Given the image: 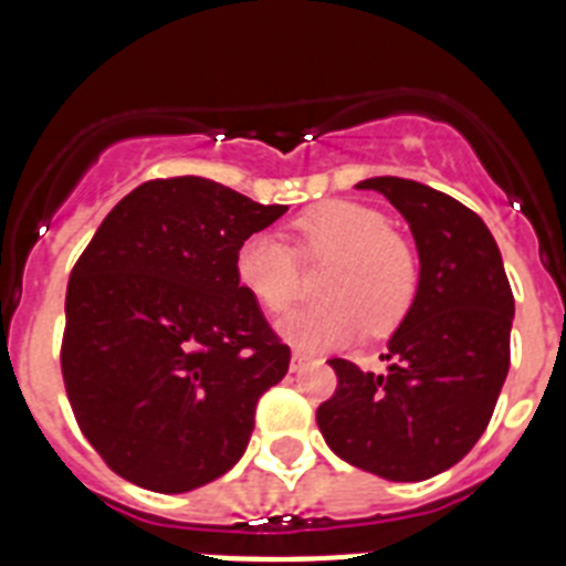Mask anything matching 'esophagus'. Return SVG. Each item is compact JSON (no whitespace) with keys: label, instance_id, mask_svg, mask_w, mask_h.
Returning a JSON list of instances; mask_svg holds the SVG:
<instances>
[{"label":"esophagus","instance_id":"34e87169","mask_svg":"<svg viewBox=\"0 0 566 566\" xmlns=\"http://www.w3.org/2000/svg\"><path fill=\"white\" fill-rule=\"evenodd\" d=\"M306 363H308V354H303V352L292 354V371H300V368H303Z\"/></svg>","mask_w":566,"mask_h":566}]
</instances>
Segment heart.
Wrapping results in <instances>:
<instances>
[{
    "instance_id": "heart-1",
    "label": "heart",
    "mask_w": 566,
    "mask_h": 566,
    "mask_svg": "<svg viewBox=\"0 0 566 566\" xmlns=\"http://www.w3.org/2000/svg\"><path fill=\"white\" fill-rule=\"evenodd\" d=\"M326 260L317 277L323 300L280 323V334L303 352L352 343L368 328L382 337L408 317L419 292L411 243L388 229L385 214L357 201H326L292 221V249L274 234L240 240L232 274L260 312L283 314L297 297V266Z\"/></svg>"
}]
</instances>
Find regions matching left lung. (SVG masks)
I'll return each mask as SVG.
<instances>
[{
	"label": "left lung",
	"mask_w": 566,
	"mask_h": 566,
	"mask_svg": "<svg viewBox=\"0 0 566 566\" xmlns=\"http://www.w3.org/2000/svg\"><path fill=\"white\" fill-rule=\"evenodd\" d=\"M411 227L419 292L388 343V371L328 359L337 391L317 408L339 459L391 482L453 468L488 428L510 368L513 292L496 240L473 209L405 178H368Z\"/></svg>",
	"instance_id": "1"
}]
</instances>
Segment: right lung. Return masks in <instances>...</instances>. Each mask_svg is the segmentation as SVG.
Returning a JSON list of instances; mask_svg holds the SVG:
<instances>
[{
  "instance_id": "right-lung-1",
  "label": "right lung",
  "mask_w": 566,
  "mask_h": 566,
  "mask_svg": "<svg viewBox=\"0 0 566 566\" xmlns=\"http://www.w3.org/2000/svg\"><path fill=\"white\" fill-rule=\"evenodd\" d=\"M286 207L207 178H155L115 203L70 272L62 377L84 439L155 493L223 476L292 352L232 258Z\"/></svg>"
}]
</instances>
